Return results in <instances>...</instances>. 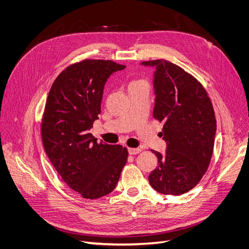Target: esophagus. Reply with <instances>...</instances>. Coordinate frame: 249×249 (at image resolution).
Listing matches in <instances>:
<instances>
[{
    "instance_id": "esophagus-1",
    "label": "esophagus",
    "mask_w": 249,
    "mask_h": 249,
    "mask_svg": "<svg viewBox=\"0 0 249 249\" xmlns=\"http://www.w3.org/2000/svg\"><path fill=\"white\" fill-rule=\"evenodd\" d=\"M142 150L140 148H128V153L131 155H136L138 153H140Z\"/></svg>"
}]
</instances>
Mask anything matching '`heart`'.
Instances as JSON below:
<instances>
[{"instance_id": "1", "label": "heart", "mask_w": 249, "mask_h": 249, "mask_svg": "<svg viewBox=\"0 0 249 249\" xmlns=\"http://www.w3.org/2000/svg\"><path fill=\"white\" fill-rule=\"evenodd\" d=\"M143 83H146L144 79H134V81H132L130 83V85H128V87H133V86H138L140 84H143Z\"/></svg>"}]
</instances>
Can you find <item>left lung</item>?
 <instances>
[{
	"mask_svg": "<svg viewBox=\"0 0 249 249\" xmlns=\"http://www.w3.org/2000/svg\"><path fill=\"white\" fill-rule=\"evenodd\" d=\"M156 67L153 117L163 123L166 142L158 163L149 175L157 192L181 195L193 189L206 173L213 156L216 121L210 97L201 83L165 59L142 62Z\"/></svg>",
	"mask_w": 249,
	"mask_h": 249,
	"instance_id": "left-lung-1",
	"label": "left lung"
}]
</instances>
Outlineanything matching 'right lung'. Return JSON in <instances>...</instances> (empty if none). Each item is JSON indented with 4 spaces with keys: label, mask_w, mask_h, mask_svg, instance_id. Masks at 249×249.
Listing matches in <instances>:
<instances>
[{
    "label": "right lung",
    "mask_w": 249,
    "mask_h": 249,
    "mask_svg": "<svg viewBox=\"0 0 249 249\" xmlns=\"http://www.w3.org/2000/svg\"><path fill=\"white\" fill-rule=\"evenodd\" d=\"M125 65L85 59L54 81L42 118L45 151L62 180L87 199L112 192L127 160L122 145L98 143L89 130L101 112L104 85Z\"/></svg>",
    "instance_id": "right-lung-1"
}]
</instances>
